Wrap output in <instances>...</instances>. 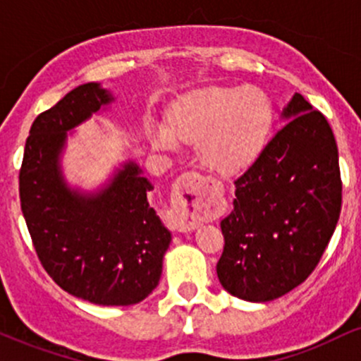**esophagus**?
Listing matches in <instances>:
<instances>
[{
	"instance_id": "obj_1",
	"label": "esophagus",
	"mask_w": 361,
	"mask_h": 361,
	"mask_svg": "<svg viewBox=\"0 0 361 361\" xmlns=\"http://www.w3.org/2000/svg\"><path fill=\"white\" fill-rule=\"evenodd\" d=\"M176 200V229L180 233H190L198 227L197 215L204 209H209L210 198L221 190V183L200 173H185L178 180Z\"/></svg>"
}]
</instances>
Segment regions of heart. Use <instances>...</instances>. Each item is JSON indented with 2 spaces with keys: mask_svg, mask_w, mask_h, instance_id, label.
<instances>
[{
  "mask_svg": "<svg viewBox=\"0 0 361 361\" xmlns=\"http://www.w3.org/2000/svg\"><path fill=\"white\" fill-rule=\"evenodd\" d=\"M273 123L270 98L256 86H207L185 94L173 106L168 126H156V146L175 149L178 140L198 142L205 166L235 173L258 159Z\"/></svg>",
  "mask_w": 361,
  "mask_h": 361,
  "instance_id": "b5f03b06",
  "label": "heart"
}]
</instances>
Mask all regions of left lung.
I'll use <instances>...</instances> for the list:
<instances>
[{
  "instance_id": "left-lung-1",
  "label": "left lung",
  "mask_w": 361,
  "mask_h": 361,
  "mask_svg": "<svg viewBox=\"0 0 361 361\" xmlns=\"http://www.w3.org/2000/svg\"><path fill=\"white\" fill-rule=\"evenodd\" d=\"M252 166L234 181L233 212L221 222L222 287L247 302H270L299 287L317 267L341 212L333 130L300 93Z\"/></svg>"
}]
</instances>
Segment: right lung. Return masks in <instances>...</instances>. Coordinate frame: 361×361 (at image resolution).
I'll list each match as a JSON object with an SVG mask.
<instances>
[{"label":"right lung","instance_id":"right-lung-1","mask_svg":"<svg viewBox=\"0 0 361 361\" xmlns=\"http://www.w3.org/2000/svg\"><path fill=\"white\" fill-rule=\"evenodd\" d=\"M111 102L110 91L86 82L34 120L20 202L37 256L62 290L91 304L132 305L157 287L171 243L149 205L154 186L134 161L94 193L69 188L61 169L68 132Z\"/></svg>","mask_w":361,"mask_h":361}]
</instances>
